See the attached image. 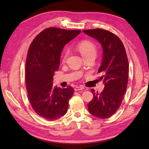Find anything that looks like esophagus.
Segmentation results:
<instances>
[{
  "label": "esophagus",
  "mask_w": 149,
  "mask_h": 149,
  "mask_svg": "<svg viewBox=\"0 0 149 149\" xmlns=\"http://www.w3.org/2000/svg\"><path fill=\"white\" fill-rule=\"evenodd\" d=\"M84 89L83 87L82 86H75L74 88V90L75 91H79V90H83Z\"/></svg>",
  "instance_id": "obj_1"
}]
</instances>
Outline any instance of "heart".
<instances>
[{
	"label": "heart",
	"mask_w": 149,
	"mask_h": 149,
	"mask_svg": "<svg viewBox=\"0 0 149 149\" xmlns=\"http://www.w3.org/2000/svg\"><path fill=\"white\" fill-rule=\"evenodd\" d=\"M76 48L77 51L79 52L81 56L83 57L84 59L88 58H95L97 54V48L95 43L91 42L89 40L82 41L78 44H77ZM69 55V51L66 50L63 55L62 61L65 62Z\"/></svg>",
	"instance_id": "1"
}]
</instances>
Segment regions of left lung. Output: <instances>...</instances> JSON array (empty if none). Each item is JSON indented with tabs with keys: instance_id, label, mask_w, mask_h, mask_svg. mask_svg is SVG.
<instances>
[{
	"instance_id": "8db88e82",
	"label": "left lung",
	"mask_w": 149,
	"mask_h": 149,
	"mask_svg": "<svg viewBox=\"0 0 149 149\" xmlns=\"http://www.w3.org/2000/svg\"><path fill=\"white\" fill-rule=\"evenodd\" d=\"M87 35L96 39L102 47L103 56L98 72L102 74L104 88L95 93L88 104L89 112L101 119L115 114L121 105L128 83L129 63L125 47L119 38L110 31L102 29L84 30Z\"/></svg>"
}]
</instances>
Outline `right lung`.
I'll return each instance as SVG.
<instances>
[{
  "instance_id": "right-lung-1",
  "label": "right lung",
  "mask_w": 149,
  "mask_h": 149,
  "mask_svg": "<svg viewBox=\"0 0 149 149\" xmlns=\"http://www.w3.org/2000/svg\"><path fill=\"white\" fill-rule=\"evenodd\" d=\"M80 33L79 30L48 28L38 34L28 50L26 63L28 98L37 115L47 120H58L68 110L74 89L69 86L54 88L53 77L59 67L63 47Z\"/></svg>"
}]
</instances>
